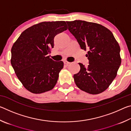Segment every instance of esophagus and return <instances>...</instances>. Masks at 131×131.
I'll return each mask as SVG.
<instances>
[{
	"instance_id": "34e87169",
	"label": "esophagus",
	"mask_w": 131,
	"mask_h": 131,
	"mask_svg": "<svg viewBox=\"0 0 131 131\" xmlns=\"http://www.w3.org/2000/svg\"><path fill=\"white\" fill-rule=\"evenodd\" d=\"M64 63H65L66 65H68L69 64H70V63L69 62H68V61H64Z\"/></svg>"
}]
</instances>
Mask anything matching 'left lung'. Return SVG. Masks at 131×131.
I'll list each match as a JSON object with an SVG mask.
<instances>
[{"mask_svg":"<svg viewBox=\"0 0 131 131\" xmlns=\"http://www.w3.org/2000/svg\"><path fill=\"white\" fill-rule=\"evenodd\" d=\"M68 29L82 50H88L89 65L81 63L78 73L74 74L76 85L90 94H98L108 87L121 63L120 47L113 34L100 24L85 21H67Z\"/></svg>","mask_w":131,"mask_h":131,"instance_id":"8db88e82","label":"left lung"}]
</instances>
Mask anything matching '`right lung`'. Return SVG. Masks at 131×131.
<instances>
[{"instance_id": "add662e5", "label": "right lung", "mask_w": 131, "mask_h": 131, "mask_svg": "<svg viewBox=\"0 0 131 131\" xmlns=\"http://www.w3.org/2000/svg\"><path fill=\"white\" fill-rule=\"evenodd\" d=\"M67 29L65 21L42 22L24 30L13 44L11 63L29 91L41 94L55 87L63 62L53 61L48 54L55 36Z\"/></svg>"}]
</instances>
